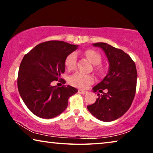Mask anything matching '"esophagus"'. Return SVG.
Wrapping results in <instances>:
<instances>
[{
	"mask_svg": "<svg viewBox=\"0 0 153 153\" xmlns=\"http://www.w3.org/2000/svg\"><path fill=\"white\" fill-rule=\"evenodd\" d=\"M78 93H80V94H85L88 93V91H82V90H78Z\"/></svg>",
	"mask_w": 153,
	"mask_h": 153,
	"instance_id": "1",
	"label": "esophagus"
}]
</instances>
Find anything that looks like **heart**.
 Here are the masks:
<instances>
[{"mask_svg": "<svg viewBox=\"0 0 153 153\" xmlns=\"http://www.w3.org/2000/svg\"><path fill=\"white\" fill-rule=\"evenodd\" d=\"M84 54L86 56L92 64L94 65V71L98 74H102L103 71V67L100 63L101 62V56L97 51L88 49L84 52ZM77 56L76 54L71 53L65 59V65L67 69L69 71L75 69L76 66ZM94 81L93 77L89 74H84L81 73H76L69 77V83L71 85L78 88H86L87 86L91 84Z\"/></svg>", "mask_w": 153, "mask_h": 153, "instance_id": "1", "label": "heart"}]
</instances>
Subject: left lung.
Instances as JSON below:
<instances>
[{
    "mask_svg": "<svg viewBox=\"0 0 153 153\" xmlns=\"http://www.w3.org/2000/svg\"><path fill=\"white\" fill-rule=\"evenodd\" d=\"M99 47L107 56L110 68L103 79L93 88L99 98L92 105L87 106L88 111L97 119L110 122L118 119L129 110L135 97L137 85V70L135 64L129 55L106 43H93Z\"/></svg>",
    "mask_w": 153,
    "mask_h": 153,
    "instance_id": "left-lung-1",
    "label": "left lung"
}]
</instances>
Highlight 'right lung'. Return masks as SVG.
<instances>
[{
  "instance_id": "right-lung-1",
  "label": "right lung",
  "mask_w": 153,
  "mask_h": 153,
  "mask_svg": "<svg viewBox=\"0 0 153 153\" xmlns=\"http://www.w3.org/2000/svg\"><path fill=\"white\" fill-rule=\"evenodd\" d=\"M77 45L62 41H49L36 45L24 55L18 76V88L29 110L42 118L59 115L68 105V99L77 90L71 86H51L53 81L65 84L60 78L65 59Z\"/></svg>"
}]
</instances>
